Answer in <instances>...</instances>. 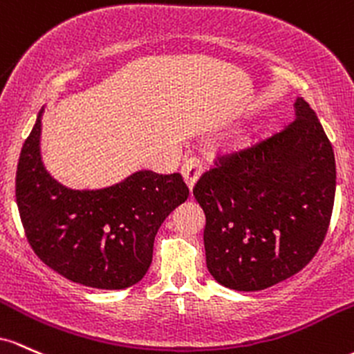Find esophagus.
I'll return each mask as SVG.
<instances>
[{"label": "esophagus", "mask_w": 354, "mask_h": 354, "mask_svg": "<svg viewBox=\"0 0 354 354\" xmlns=\"http://www.w3.org/2000/svg\"><path fill=\"white\" fill-rule=\"evenodd\" d=\"M182 177H184V182L185 185H187L190 192H192L194 185L197 184L198 177H201L202 174V164L198 158H189L187 162H185L184 167H182Z\"/></svg>", "instance_id": "esophagus-1"}]
</instances>
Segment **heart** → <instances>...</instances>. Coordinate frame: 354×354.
Instances as JSON below:
<instances>
[{
    "label": "heart",
    "mask_w": 354,
    "mask_h": 354,
    "mask_svg": "<svg viewBox=\"0 0 354 354\" xmlns=\"http://www.w3.org/2000/svg\"><path fill=\"white\" fill-rule=\"evenodd\" d=\"M263 135H264L263 127H256V129L251 130L249 133L242 135L241 138H237L230 149H232L234 152H248V150L254 149V147L263 140Z\"/></svg>",
    "instance_id": "b5f03b06"
}]
</instances>
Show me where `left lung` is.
Returning a JSON list of instances; mask_svg holds the SVG:
<instances>
[{"mask_svg":"<svg viewBox=\"0 0 354 354\" xmlns=\"http://www.w3.org/2000/svg\"><path fill=\"white\" fill-rule=\"evenodd\" d=\"M219 164L194 187L209 272L236 291L295 276L323 244L335 204V152L315 110L297 97L283 132Z\"/></svg>","mask_w":354,"mask_h":354,"instance_id":"left-lung-1","label":"left lung"}]
</instances>
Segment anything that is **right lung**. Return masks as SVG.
<instances>
[{"label":"right lung","instance_id":"right-lung-1","mask_svg":"<svg viewBox=\"0 0 354 354\" xmlns=\"http://www.w3.org/2000/svg\"><path fill=\"white\" fill-rule=\"evenodd\" d=\"M39 110L23 144L17 204L28 242L48 268L97 289L137 284L152 264L153 241L165 217L187 201L178 174L137 170L102 189H70L46 170Z\"/></svg>","mask_w":354,"mask_h":354}]
</instances>
